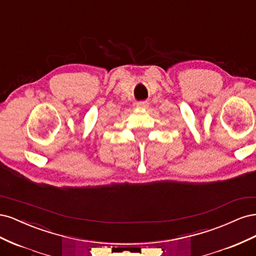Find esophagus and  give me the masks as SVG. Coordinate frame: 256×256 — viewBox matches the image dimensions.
Segmentation results:
<instances>
[{
  "instance_id": "esophagus-1",
  "label": "esophagus",
  "mask_w": 256,
  "mask_h": 256,
  "mask_svg": "<svg viewBox=\"0 0 256 256\" xmlns=\"http://www.w3.org/2000/svg\"><path fill=\"white\" fill-rule=\"evenodd\" d=\"M148 104H150L147 102H140L136 104V108L138 109H147V108H148Z\"/></svg>"
}]
</instances>
